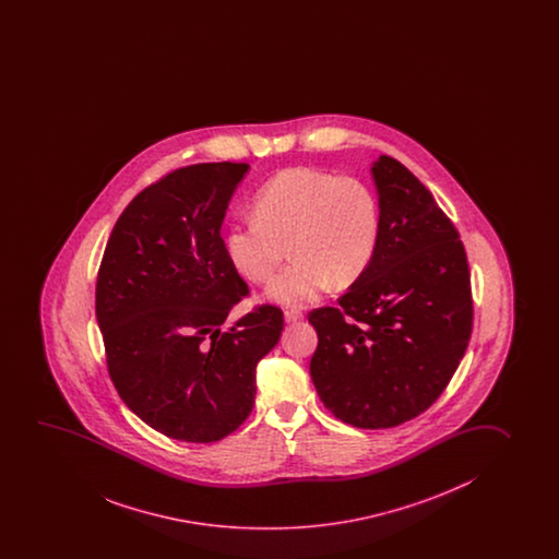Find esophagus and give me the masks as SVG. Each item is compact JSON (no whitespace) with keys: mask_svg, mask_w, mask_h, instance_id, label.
<instances>
[{"mask_svg":"<svg viewBox=\"0 0 559 559\" xmlns=\"http://www.w3.org/2000/svg\"><path fill=\"white\" fill-rule=\"evenodd\" d=\"M301 319H304L301 311H286L284 313V321L288 324L300 323Z\"/></svg>","mask_w":559,"mask_h":559,"instance_id":"1","label":"esophagus"}]
</instances>
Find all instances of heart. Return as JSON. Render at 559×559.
<instances>
[{
  "instance_id": "heart-1",
  "label": "heart",
  "mask_w": 559,
  "mask_h": 559,
  "mask_svg": "<svg viewBox=\"0 0 559 559\" xmlns=\"http://www.w3.org/2000/svg\"><path fill=\"white\" fill-rule=\"evenodd\" d=\"M255 217L230 225V265L250 283L273 281L290 246L296 259L269 288V300L300 309L321 294L356 283L381 240V202L365 180L317 167H290L253 202Z\"/></svg>"
}]
</instances>
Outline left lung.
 <instances>
[{
    "label": "left lung",
    "instance_id": "left-lung-1",
    "mask_svg": "<svg viewBox=\"0 0 559 559\" xmlns=\"http://www.w3.org/2000/svg\"><path fill=\"white\" fill-rule=\"evenodd\" d=\"M381 240L336 308L316 309L309 371L324 407L357 429H390L427 412L462 361L473 331L460 233L412 170L372 163Z\"/></svg>",
    "mask_w": 559,
    "mask_h": 559
}]
</instances>
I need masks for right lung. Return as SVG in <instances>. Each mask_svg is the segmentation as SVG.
Instances as JSON below:
<instances>
[{"mask_svg":"<svg viewBox=\"0 0 559 559\" xmlns=\"http://www.w3.org/2000/svg\"><path fill=\"white\" fill-rule=\"evenodd\" d=\"M248 169L198 163L144 188L115 223L97 271L115 389L142 421L180 442H217L248 419L255 365L284 329L281 308L265 304L221 331L250 292L221 236Z\"/></svg>","mask_w":559,"mask_h":559,"instance_id":"obj_1","label":"right lung"}]
</instances>
